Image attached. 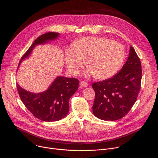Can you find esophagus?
Segmentation results:
<instances>
[{
  "label": "esophagus",
  "mask_w": 158,
  "mask_h": 158,
  "mask_svg": "<svg viewBox=\"0 0 158 158\" xmlns=\"http://www.w3.org/2000/svg\"><path fill=\"white\" fill-rule=\"evenodd\" d=\"M80 85L83 87H86L88 86V83L85 81H81L80 82Z\"/></svg>",
  "instance_id": "1"
}]
</instances>
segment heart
Masks as SVG:
<instances>
[{"label": "heart", "instance_id": "1", "mask_svg": "<svg viewBox=\"0 0 158 158\" xmlns=\"http://www.w3.org/2000/svg\"><path fill=\"white\" fill-rule=\"evenodd\" d=\"M125 52L122 45L112 40L89 37L77 41L73 48L67 49L64 60L67 69L73 75L78 74L84 63L88 74L99 79L113 75L121 65Z\"/></svg>", "mask_w": 158, "mask_h": 158}]
</instances>
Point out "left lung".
<instances>
[{"instance_id": "obj_1", "label": "left lung", "mask_w": 158, "mask_h": 158, "mask_svg": "<svg viewBox=\"0 0 158 158\" xmlns=\"http://www.w3.org/2000/svg\"><path fill=\"white\" fill-rule=\"evenodd\" d=\"M141 78L140 59L131 46L128 59L118 74L93 84L96 93L93 106L94 116L111 121L125 116L137 100Z\"/></svg>"}]
</instances>
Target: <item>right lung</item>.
<instances>
[{
  "label": "right lung",
  "instance_id": "obj_1",
  "mask_svg": "<svg viewBox=\"0 0 158 158\" xmlns=\"http://www.w3.org/2000/svg\"><path fill=\"white\" fill-rule=\"evenodd\" d=\"M58 35L57 32H48L37 38L22 56L19 65L22 60L30 56L36 45L56 39ZM78 87V79L62 76L57 77L46 91L38 94L27 91L17 84L20 98L26 108L35 118L47 122L59 121L66 116L69 110V99L76 92Z\"/></svg>",
  "mask_w": 158,
  "mask_h": 158
}]
</instances>
